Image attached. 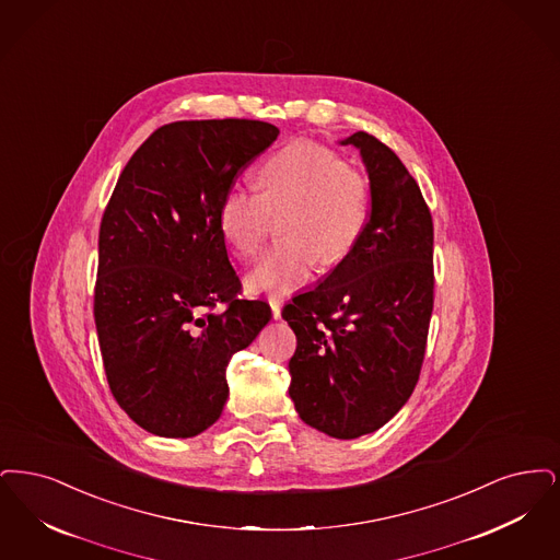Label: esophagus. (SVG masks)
Returning <instances> with one entry per match:
<instances>
[{
  "label": "esophagus",
  "mask_w": 560,
  "mask_h": 560,
  "mask_svg": "<svg viewBox=\"0 0 560 560\" xmlns=\"http://www.w3.org/2000/svg\"><path fill=\"white\" fill-rule=\"evenodd\" d=\"M269 307H271V316L276 317V319L282 316V301L278 296L269 299Z\"/></svg>",
  "instance_id": "obj_1"
}]
</instances>
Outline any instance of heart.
I'll return each mask as SVG.
<instances>
[{
    "label": "heart",
    "mask_w": 560,
    "mask_h": 560,
    "mask_svg": "<svg viewBox=\"0 0 560 560\" xmlns=\"http://www.w3.org/2000/svg\"><path fill=\"white\" fill-rule=\"evenodd\" d=\"M259 195L241 186L219 200L221 238L241 255L257 253L269 215L284 211L278 236L246 276V289L287 294L299 289L316 261L337 264L351 253L370 218V182L364 171L316 142H294L257 170Z\"/></svg>",
    "instance_id": "1"
}]
</instances>
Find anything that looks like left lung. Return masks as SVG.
<instances>
[{"label": "left lung", "mask_w": 560, "mask_h": 560, "mask_svg": "<svg viewBox=\"0 0 560 560\" xmlns=\"http://www.w3.org/2000/svg\"><path fill=\"white\" fill-rule=\"evenodd\" d=\"M341 144L360 150L370 179L364 234L282 317L296 335L289 395L299 418L355 439L387 424L418 383L433 312V219L390 148L364 131Z\"/></svg>", "instance_id": "obj_1"}]
</instances>
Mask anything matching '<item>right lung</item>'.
Instances as JSON below:
<instances>
[{
    "label": "right lung",
    "instance_id": "1",
    "mask_svg": "<svg viewBox=\"0 0 560 560\" xmlns=\"http://www.w3.org/2000/svg\"><path fill=\"white\" fill-rule=\"evenodd\" d=\"M278 133L246 119L163 125L129 159L104 211L97 341L117 404L152 435L195 438L215 424L225 368L271 319L266 301L238 296L218 209Z\"/></svg>",
    "mask_w": 560,
    "mask_h": 560
}]
</instances>
